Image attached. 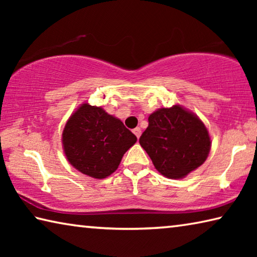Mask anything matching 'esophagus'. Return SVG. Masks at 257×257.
I'll return each mask as SVG.
<instances>
[{"label":"esophagus","instance_id":"esophagus-1","mask_svg":"<svg viewBox=\"0 0 257 257\" xmlns=\"http://www.w3.org/2000/svg\"><path fill=\"white\" fill-rule=\"evenodd\" d=\"M133 132H134L135 135H136L137 138L141 137V135H142V129H141V128H135V129L133 130Z\"/></svg>","mask_w":257,"mask_h":257}]
</instances>
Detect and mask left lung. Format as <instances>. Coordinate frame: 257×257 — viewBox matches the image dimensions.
Instances as JSON below:
<instances>
[{"label":"left lung","instance_id":"1","mask_svg":"<svg viewBox=\"0 0 257 257\" xmlns=\"http://www.w3.org/2000/svg\"><path fill=\"white\" fill-rule=\"evenodd\" d=\"M139 144L161 175L181 179L205 162L211 138L196 114L173 105L152 113Z\"/></svg>","mask_w":257,"mask_h":257}]
</instances>
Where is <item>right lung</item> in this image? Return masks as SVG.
<instances>
[{
    "instance_id": "right-lung-1",
    "label": "right lung",
    "mask_w": 257,
    "mask_h": 257,
    "mask_svg": "<svg viewBox=\"0 0 257 257\" xmlns=\"http://www.w3.org/2000/svg\"><path fill=\"white\" fill-rule=\"evenodd\" d=\"M137 137L122 121L102 107L84 103L67 121L62 133L64 154L73 168L96 179L112 175Z\"/></svg>"
}]
</instances>
